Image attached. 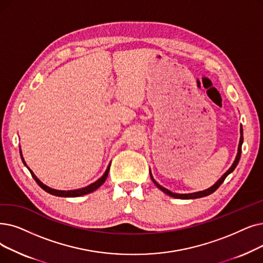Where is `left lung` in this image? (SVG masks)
<instances>
[{
	"label": "left lung",
	"mask_w": 263,
	"mask_h": 263,
	"mask_svg": "<svg viewBox=\"0 0 263 263\" xmlns=\"http://www.w3.org/2000/svg\"><path fill=\"white\" fill-rule=\"evenodd\" d=\"M242 144H243V128H242V125H241V138H239V144H238V148H237V155H236V157H235V160H234L233 164H232L231 167H230L229 170H228L227 172L219 178V180H217V182H216L215 185H213L211 188H209V189H206V190L199 191V192H193V193H182V195H180V193H174V192H172V191L167 190L166 188H164V187H162V186H160V185L158 184V182L154 179V177H153V175H152V172H151V178H152V180L154 181V184H155L160 190L163 191L164 193H166L167 196L176 198V199L188 200V199H198V198H203V197L210 196V195H212L213 192H215L217 189L219 188V186L224 181L226 177H227L228 175H229L230 173H232L233 171H234V168L236 167V165H237V163H238V161H239V158H241V154H242Z\"/></svg>",
	"instance_id": "8db88e82"
}]
</instances>
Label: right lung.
<instances>
[{
	"label": "right lung",
	"instance_id": "1",
	"mask_svg": "<svg viewBox=\"0 0 263 263\" xmlns=\"http://www.w3.org/2000/svg\"><path fill=\"white\" fill-rule=\"evenodd\" d=\"M20 156H21V159H22V162L25 163V165H27L26 164V162H25V159H24V157H22V154H21V151H20ZM109 167H110V163L108 164V166H107V168H106V171H105V173L103 174V176H102L101 178H99L97 181H95L93 184H91V185H89V186H87V187H85V188H81V189H76V190H67V191H65V190H55V189H52V188H49L48 186H46V185H44L43 182L35 176L34 175V173L32 172V171L29 168V171H30V173H31V175H32V177L35 179V181L37 182V185L42 188V189H44L45 191L46 192H48V193H50V195H52V196H55V197H64V198H74V197H81V196H85V195H87V193H90V192H93L95 190H97L100 186H102L104 184V181H105V179L107 178V175H108V172H109Z\"/></svg>",
	"mask_w": 263,
	"mask_h": 263
}]
</instances>
